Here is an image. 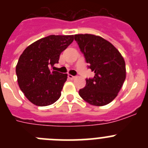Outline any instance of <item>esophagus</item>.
<instances>
[{"mask_svg": "<svg viewBox=\"0 0 148 148\" xmlns=\"http://www.w3.org/2000/svg\"><path fill=\"white\" fill-rule=\"evenodd\" d=\"M68 78H70V79H71V80H73V79H75L76 77L73 76V75H68Z\"/></svg>", "mask_w": 148, "mask_h": 148, "instance_id": "1", "label": "esophagus"}]
</instances>
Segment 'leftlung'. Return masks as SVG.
<instances>
[{
    "instance_id": "obj_1",
    "label": "left lung",
    "mask_w": 148,
    "mask_h": 148,
    "mask_svg": "<svg viewBox=\"0 0 148 148\" xmlns=\"http://www.w3.org/2000/svg\"><path fill=\"white\" fill-rule=\"evenodd\" d=\"M75 40L95 73L93 78L86 79L79 95L91 105L108 104L118 95L126 78L125 59L113 44L99 35L78 34Z\"/></svg>"
}]
</instances>
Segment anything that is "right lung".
Listing matches in <instances>:
<instances>
[{
  "label": "right lung",
  "mask_w": 148,
  "mask_h": 148,
  "mask_svg": "<svg viewBox=\"0 0 148 148\" xmlns=\"http://www.w3.org/2000/svg\"><path fill=\"white\" fill-rule=\"evenodd\" d=\"M73 40V35H51L30 44L21 55L16 65L18 84L30 102L44 107L59 99L67 74L49 66L58 63L61 53Z\"/></svg>",
  "instance_id": "obj_1"
}]
</instances>
